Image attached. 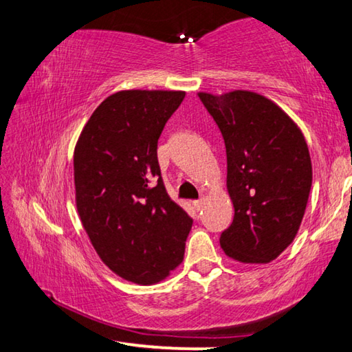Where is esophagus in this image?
I'll return each mask as SVG.
<instances>
[{
	"label": "esophagus",
	"instance_id": "obj_1",
	"mask_svg": "<svg viewBox=\"0 0 352 352\" xmlns=\"http://www.w3.org/2000/svg\"><path fill=\"white\" fill-rule=\"evenodd\" d=\"M192 205H194V208L197 211H200L201 210V206H204V199H199V200H194L192 201Z\"/></svg>",
	"mask_w": 352,
	"mask_h": 352
}]
</instances>
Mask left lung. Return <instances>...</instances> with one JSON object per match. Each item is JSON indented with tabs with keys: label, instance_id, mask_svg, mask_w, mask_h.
I'll return each mask as SVG.
<instances>
[{
	"label": "left lung",
	"instance_id": "obj_1",
	"mask_svg": "<svg viewBox=\"0 0 352 352\" xmlns=\"http://www.w3.org/2000/svg\"><path fill=\"white\" fill-rule=\"evenodd\" d=\"M199 98L226 148L233 222L220 234L225 254L245 264L278 258L295 239L312 186L311 155L296 124L264 96L231 91Z\"/></svg>",
	"mask_w": 352,
	"mask_h": 352
}]
</instances>
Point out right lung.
<instances>
[{"instance_id":"1","label":"right lung","mask_w":352,"mask_h":352,"mask_svg":"<svg viewBox=\"0 0 352 352\" xmlns=\"http://www.w3.org/2000/svg\"><path fill=\"white\" fill-rule=\"evenodd\" d=\"M183 91L111 94L74 151L76 204L99 258L127 281H162L180 264L192 226L166 192L157 148Z\"/></svg>"}]
</instances>
